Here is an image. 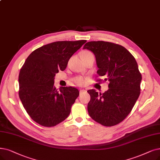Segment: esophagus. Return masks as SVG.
Here are the masks:
<instances>
[{
    "label": "esophagus",
    "mask_w": 160,
    "mask_h": 160,
    "mask_svg": "<svg viewBox=\"0 0 160 160\" xmlns=\"http://www.w3.org/2000/svg\"><path fill=\"white\" fill-rule=\"evenodd\" d=\"M87 92V91H86V90H84V89H81L80 91H79L80 94H81V93H82V92Z\"/></svg>",
    "instance_id": "1"
}]
</instances>
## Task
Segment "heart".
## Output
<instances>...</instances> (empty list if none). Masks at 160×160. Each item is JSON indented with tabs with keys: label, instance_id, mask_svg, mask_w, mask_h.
I'll return each mask as SVG.
<instances>
[{
	"label": "heart",
	"instance_id": "heart-1",
	"mask_svg": "<svg viewBox=\"0 0 160 160\" xmlns=\"http://www.w3.org/2000/svg\"><path fill=\"white\" fill-rule=\"evenodd\" d=\"M92 54L90 51L88 50H84L81 53V56H88V55H91ZM73 81L76 82L77 84H78L79 85H83L85 84L86 82V79L82 76H77L73 79Z\"/></svg>",
	"mask_w": 160,
	"mask_h": 160
}]
</instances>
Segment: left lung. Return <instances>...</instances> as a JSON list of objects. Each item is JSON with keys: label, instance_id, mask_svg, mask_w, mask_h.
I'll return each instance as SVG.
<instances>
[{"label": "left lung", "instance_id": "obj_1", "mask_svg": "<svg viewBox=\"0 0 160 160\" xmlns=\"http://www.w3.org/2000/svg\"><path fill=\"white\" fill-rule=\"evenodd\" d=\"M83 49L94 53L98 75L110 82L108 90L102 94L94 89L87 91L91 96L89 116L104 126L116 125L129 114L140 93L142 75L137 61L125 47L113 42L90 41Z\"/></svg>", "mask_w": 160, "mask_h": 160}]
</instances>
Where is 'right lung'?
<instances>
[{
	"instance_id": "1",
	"label": "right lung",
	"mask_w": 160,
	"mask_h": 160,
	"mask_svg": "<svg viewBox=\"0 0 160 160\" xmlns=\"http://www.w3.org/2000/svg\"><path fill=\"white\" fill-rule=\"evenodd\" d=\"M87 42L56 41L35 50L19 74V97L31 118L44 127L65 120L78 97V88L54 87V77L63 71L72 55Z\"/></svg>"
}]
</instances>
